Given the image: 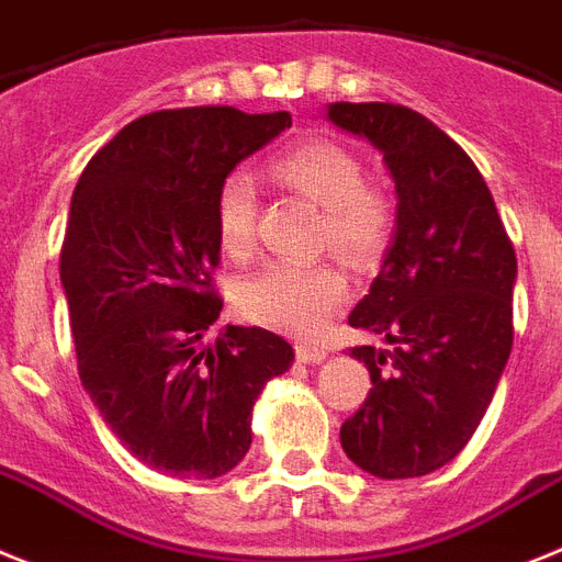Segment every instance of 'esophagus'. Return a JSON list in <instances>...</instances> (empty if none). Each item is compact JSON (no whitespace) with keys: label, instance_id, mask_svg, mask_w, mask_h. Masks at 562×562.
<instances>
[{"label":"esophagus","instance_id":"esophagus-1","mask_svg":"<svg viewBox=\"0 0 562 562\" xmlns=\"http://www.w3.org/2000/svg\"><path fill=\"white\" fill-rule=\"evenodd\" d=\"M295 355H299L301 363H321L329 358V349L313 347V344H299V347H295Z\"/></svg>","mask_w":562,"mask_h":562}]
</instances>
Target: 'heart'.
<instances>
[{
    "instance_id": "b5f03b06",
    "label": "heart",
    "mask_w": 562,
    "mask_h": 562,
    "mask_svg": "<svg viewBox=\"0 0 562 562\" xmlns=\"http://www.w3.org/2000/svg\"><path fill=\"white\" fill-rule=\"evenodd\" d=\"M270 176L324 210L321 238L347 261H375L395 227V207L381 187L367 184L363 161L329 138L304 142L272 158ZM258 187L247 172L224 176L215 190V233L229 258L256 247ZM349 295L347 276L329 261H270L238 286V310L249 321L292 335L318 333Z\"/></svg>"
}]
</instances>
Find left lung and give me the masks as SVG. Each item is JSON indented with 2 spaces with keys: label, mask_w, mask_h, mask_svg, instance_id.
<instances>
[{
  "label": "left lung",
  "mask_w": 562,
  "mask_h": 562,
  "mask_svg": "<svg viewBox=\"0 0 562 562\" xmlns=\"http://www.w3.org/2000/svg\"><path fill=\"white\" fill-rule=\"evenodd\" d=\"M327 119L381 153L397 193L381 272L349 315L392 352L352 349L372 390L340 446L383 481L420 477L469 443L509 361L515 247L481 170L438 124L390 102H335Z\"/></svg>",
  "instance_id": "left-lung-1"
}]
</instances>
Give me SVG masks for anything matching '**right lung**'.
Returning a JSON list of instances; mask_svg holds the SVG:
<instances>
[{
  "instance_id": "add662e5",
  "label": "right lung",
  "mask_w": 562,
  "mask_h": 562,
  "mask_svg": "<svg viewBox=\"0 0 562 562\" xmlns=\"http://www.w3.org/2000/svg\"><path fill=\"white\" fill-rule=\"evenodd\" d=\"M292 124L286 110H158L95 153L70 201L59 276L81 386L142 463L222 477L252 443V406L295 352L261 327L204 340L224 301L215 190Z\"/></svg>"
}]
</instances>
